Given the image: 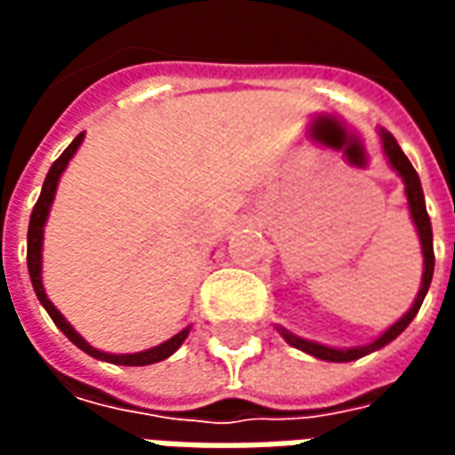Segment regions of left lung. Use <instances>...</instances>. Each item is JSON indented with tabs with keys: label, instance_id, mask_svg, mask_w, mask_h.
Segmentation results:
<instances>
[{
	"label": "left lung",
	"instance_id": "obj_1",
	"mask_svg": "<svg viewBox=\"0 0 455 455\" xmlns=\"http://www.w3.org/2000/svg\"><path fill=\"white\" fill-rule=\"evenodd\" d=\"M378 133H380L382 153H385V158H387V165H390V168L400 175L402 182H404V195H407V207H410L411 224H414V228H417V236H419L421 256H424V270H421L419 292H417V297H414V302H411L410 309H407V312H404L395 324L387 326L380 336H375V339H372L371 343H365V346L336 348V346H326V343L302 339V336L287 331L285 326L275 324L280 336H283L292 348L309 353V355H315V358H319V361H329V363L358 361V358H363V355H368V353L372 351H380L382 346H387L390 341H395V339H397V336H400L402 331L411 324V319L417 316L421 302H424V297H427V292H429L431 277H434V236H431V221H429V214H427V204H424V192H421L419 175H417V170L411 168L410 158L402 153L400 143L395 140V136H392L390 131L378 129Z\"/></svg>",
	"mask_w": 455,
	"mask_h": 455
}]
</instances>
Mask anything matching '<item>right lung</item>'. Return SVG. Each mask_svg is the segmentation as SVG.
<instances>
[{
    "instance_id": "1",
    "label": "right lung",
    "mask_w": 455,
    "mask_h": 455,
    "mask_svg": "<svg viewBox=\"0 0 455 455\" xmlns=\"http://www.w3.org/2000/svg\"><path fill=\"white\" fill-rule=\"evenodd\" d=\"M84 140V131L80 136H75V140L63 150V156L55 160L51 170H48V175H45L44 188H41V197L36 202L34 212H31V221H28V236H26V263H28V275H31V285H34V292L38 297V302L44 305V309L51 315V319L55 322V326L63 331L70 341L84 351L87 355H92L97 361L104 363H114V365H150V363H160L170 358L172 353L178 351L180 346L185 343V339L189 336V329L192 324H188L182 331H178L175 336H170L168 341L158 343V346H153V348H146V351L139 353H107L100 351V348H94L92 343L84 341L83 334H77L73 329V324L65 319L60 312H58V307L48 299L45 295V287H44V234H45V224H48V214H51V207H53V199L55 192H58V182L63 178L65 168H68V163L73 160V156L77 153V148L83 146Z\"/></svg>"
}]
</instances>
